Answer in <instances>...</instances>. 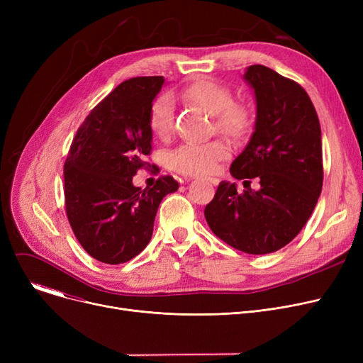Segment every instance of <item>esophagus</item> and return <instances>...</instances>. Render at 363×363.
Instances as JSON below:
<instances>
[{"label": "esophagus", "mask_w": 363, "mask_h": 363, "mask_svg": "<svg viewBox=\"0 0 363 363\" xmlns=\"http://www.w3.org/2000/svg\"><path fill=\"white\" fill-rule=\"evenodd\" d=\"M188 181H189V179H188ZM207 181L212 182L213 185H218V184H219V179H216V178H207Z\"/></svg>", "instance_id": "34e87169"}]
</instances>
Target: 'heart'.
Returning <instances> with one entry per match:
<instances>
[{
    "mask_svg": "<svg viewBox=\"0 0 363 363\" xmlns=\"http://www.w3.org/2000/svg\"><path fill=\"white\" fill-rule=\"evenodd\" d=\"M178 97L199 106L215 116L218 130L231 137H241L250 126V113L242 106L234 104L231 91L213 81H196L182 88ZM175 107L169 95H160L150 107L148 123L156 137L167 138L174 128ZM228 156V148L220 141L182 143L169 155V166L182 175H208L218 169L219 162Z\"/></svg>",
    "mask_w": 363,
    "mask_h": 363,
    "instance_id": "1",
    "label": "heart"
}]
</instances>
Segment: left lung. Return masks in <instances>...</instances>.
<instances>
[{"instance_id":"8db88e82","label":"left lung","mask_w":363,"mask_h":363,"mask_svg":"<svg viewBox=\"0 0 363 363\" xmlns=\"http://www.w3.org/2000/svg\"><path fill=\"white\" fill-rule=\"evenodd\" d=\"M244 81L256 100L255 130L204 208L216 237L249 255L274 253L309 220L318 203L323 169L320 125L308 92L275 70L255 65ZM256 177L259 188L250 186Z\"/></svg>"}]
</instances>
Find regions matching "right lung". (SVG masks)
Wrapping results in <instances>:
<instances>
[{
	"label": "right lung",
	"mask_w": 363,
	"mask_h": 363,
	"mask_svg": "<svg viewBox=\"0 0 363 363\" xmlns=\"http://www.w3.org/2000/svg\"><path fill=\"white\" fill-rule=\"evenodd\" d=\"M163 84V76H145L114 88L76 132L65 163L72 230L89 256L107 264L125 263L145 249L160 201L179 186L172 177L145 189L132 184L147 166L148 114Z\"/></svg>",
	"instance_id": "1"
}]
</instances>
